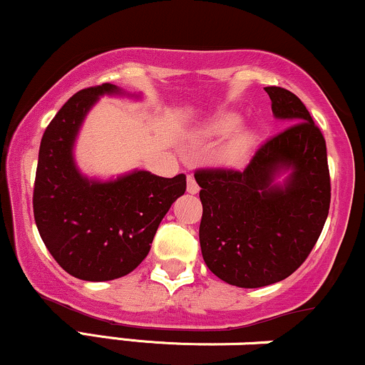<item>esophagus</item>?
Returning <instances> with one entry per match:
<instances>
[{
    "label": "esophagus",
    "instance_id": "esophagus-1",
    "mask_svg": "<svg viewBox=\"0 0 365 365\" xmlns=\"http://www.w3.org/2000/svg\"><path fill=\"white\" fill-rule=\"evenodd\" d=\"M198 191H200V186L196 184L195 178H192V175H187V192H190V195H196Z\"/></svg>",
    "mask_w": 365,
    "mask_h": 365
}]
</instances>
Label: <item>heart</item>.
<instances>
[{
  "instance_id": "heart-1",
  "label": "heart",
  "mask_w": 365,
  "mask_h": 365,
  "mask_svg": "<svg viewBox=\"0 0 365 365\" xmlns=\"http://www.w3.org/2000/svg\"><path fill=\"white\" fill-rule=\"evenodd\" d=\"M241 123V118L235 114H224L220 118L213 119L212 123L201 131L205 140L224 138V136L232 133ZM252 145H255V135L251 131H239L230 138L224 147L220 148V158L225 164H241L250 155Z\"/></svg>"
}]
</instances>
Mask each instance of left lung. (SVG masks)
<instances>
[{"mask_svg": "<svg viewBox=\"0 0 365 365\" xmlns=\"http://www.w3.org/2000/svg\"><path fill=\"white\" fill-rule=\"evenodd\" d=\"M277 119L290 124L264 141L244 169H198L205 263L227 284L258 289L290 277L327 222L331 184L327 141L295 93L264 87ZM289 172L284 185L274 182Z\"/></svg>", "mask_w": 365, "mask_h": 365, "instance_id": "obj_1", "label": "left lung"}]
</instances>
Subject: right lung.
Instances as JSON below:
<instances>
[{"mask_svg": "<svg viewBox=\"0 0 365 365\" xmlns=\"http://www.w3.org/2000/svg\"><path fill=\"white\" fill-rule=\"evenodd\" d=\"M123 96L113 83L80 90L46 128L34 184V218L42 241L64 272L107 282L147 258L162 218L186 191V175L158 178L133 170L114 181L80 174L73 145L101 96Z\"/></svg>", "mask_w": 365, "mask_h": 365, "instance_id": "add662e5", "label": "right lung"}]
</instances>
